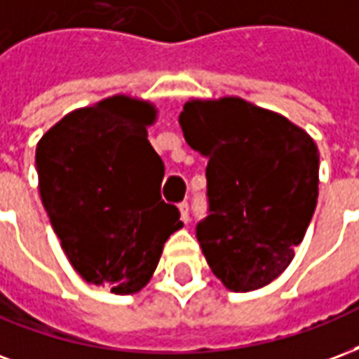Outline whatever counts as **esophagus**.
<instances>
[{"label": "esophagus", "instance_id": "34e87169", "mask_svg": "<svg viewBox=\"0 0 359 359\" xmlns=\"http://www.w3.org/2000/svg\"><path fill=\"white\" fill-rule=\"evenodd\" d=\"M179 210H180V219H182L184 223H188V221H190V205H188V202L179 203Z\"/></svg>", "mask_w": 359, "mask_h": 359}]
</instances>
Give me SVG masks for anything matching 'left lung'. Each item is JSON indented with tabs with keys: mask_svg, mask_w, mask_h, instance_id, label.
Returning <instances> with one entry per match:
<instances>
[{
	"mask_svg": "<svg viewBox=\"0 0 359 359\" xmlns=\"http://www.w3.org/2000/svg\"><path fill=\"white\" fill-rule=\"evenodd\" d=\"M179 123L208 157V217L196 238L213 275L250 292L283 273L317 205L319 151L306 130L241 97L190 100Z\"/></svg>",
	"mask_w": 359,
	"mask_h": 359,
	"instance_id": "left-lung-1",
	"label": "left lung"
}]
</instances>
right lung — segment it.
<instances>
[{
    "label": "right lung",
    "instance_id": "right-lung-1",
    "mask_svg": "<svg viewBox=\"0 0 359 359\" xmlns=\"http://www.w3.org/2000/svg\"><path fill=\"white\" fill-rule=\"evenodd\" d=\"M156 107L113 95L69 113L36 148L40 196L61 248L86 283L134 294L182 226L159 194L165 165L148 140Z\"/></svg>",
    "mask_w": 359,
    "mask_h": 359
}]
</instances>
